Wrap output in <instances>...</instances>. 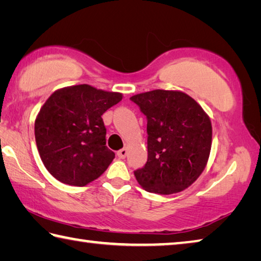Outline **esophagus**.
I'll list each match as a JSON object with an SVG mask.
<instances>
[{
    "label": "esophagus",
    "instance_id": "34e87169",
    "mask_svg": "<svg viewBox=\"0 0 261 261\" xmlns=\"http://www.w3.org/2000/svg\"><path fill=\"white\" fill-rule=\"evenodd\" d=\"M126 153H127V149L126 147H123L122 149H120V151L117 152V155L120 159H124L126 156Z\"/></svg>",
    "mask_w": 261,
    "mask_h": 261
}]
</instances>
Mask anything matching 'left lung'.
<instances>
[{"instance_id": "8db88e82", "label": "left lung", "mask_w": 261, "mask_h": 261, "mask_svg": "<svg viewBox=\"0 0 261 261\" xmlns=\"http://www.w3.org/2000/svg\"><path fill=\"white\" fill-rule=\"evenodd\" d=\"M147 118V162L135 170L146 191L173 194L204 171L212 146L210 117L191 96L154 90L131 96Z\"/></svg>"}]
</instances>
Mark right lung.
<instances>
[{"label": "right lung", "instance_id": "1", "mask_svg": "<svg viewBox=\"0 0 261 261\" xmlns=\"http://www.w3.org/2000/svg\"><path fill=\"white\" fill-rule=\"evenodd\" d=\"M122 100L116 92L76 85L54 92L34 123L37 147L60 182L84 187L100 177L115 158L106 146L102 115Z\"/></svg>", "mask_w": 261, "mask_h": 261}]
</instances>
